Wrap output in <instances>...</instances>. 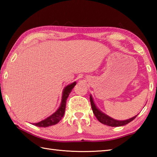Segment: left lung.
Wrapping results in <instances>:
<instances>
[{"label": "left lung", "mask_w": 157, "mask_h": 157, "mask_svg": "<svg viewBox=\"0 0 157 157\" xmlns=\"http://www.w3.org/2000/svg\"><path fill=\"white\" fill-rule=\"evenodd\" d=\"M90 102H91V108L93 110V112H94L95 116L96 117V118L101 123L106 124V125L111 126V127H120V126H123L125 125V124H128L130 122L132 121L134 119L136 118V116L133 117L132 118H129L128 120L126 121H116L114 120V119L110 118L108 116L106 115V114L103 113L102 112L98 109L95 107V105L94 102V100H93V98L91 96H90Z\"/></svg>", "instance_id": "8db88e82"}]
</instances>
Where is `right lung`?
I'll return each instance as SVG.
<instances>
[{
    "mask_svg": "<svg viewBox=\"0 0 157 157\" xmlns=\"http://www.w3.org/2000/svg\"><path fill=\"white\" fill-rule=\"evenodd\" d=\"M75 84H76V82H73V83H72L71 84H69L67 86H66L65 89H63L62 103H61L60 107L59 109H58V110L56 111V112L53 113L52 115H51L50 116H49L48 118L45 119V120L39 122V123H34L33 124L34 125L41 127H46L48 126L54 125V124L59 123V121L62 118L63 115H64L66 100H67L69 94H70V93L71 92V91H72V89H73V87L75 86Z\"/></svg>",
    "mask_w": 157,
    "mask_h": 157,
    "instance_id": "obj_1",
    "label": "right lung"
}]
</instances>
